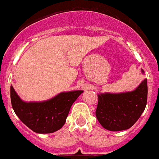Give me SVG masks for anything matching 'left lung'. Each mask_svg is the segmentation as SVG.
<instances>
[{"instance_id":"8db88e82","label":"left lung","mask_w":159,"mask_h":159,"mask_svg":"<svg viewBox=\"0 0 159 159\" xmlns=\"http://www.w3.org/2000/svg\"><path fill=\"white\" fill-rule=\"evenodd\" d=\"M142 73L144 74L143 69ZM98 99L95 115L102 127L111 131L127 130L139 119L147 106V79L132 92L100 93Z\"/></svg>"}]
</instances>
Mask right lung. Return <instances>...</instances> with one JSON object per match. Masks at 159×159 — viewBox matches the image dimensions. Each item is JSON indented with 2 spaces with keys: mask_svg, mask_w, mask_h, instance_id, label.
Instances as JSON below:
<instances>
[{
  "mask_svg": "<svg viewBox=\"0 0 159 159\" xmlns=\"http://www.w3.org/2000/svg\"><path fill=\"white\" fill-rule=\"evenodd\" d=\"M83 91L61 92L41 102H25L10 88L12 109L22 123L39 134H48L60 130L66 122L73 102Z\"/></svg>",
  "mask_w": 159,
  "mask_h": 159,
  "instance_id": "right-lung-1",
  "label": "right lung"
}]
</instances>
